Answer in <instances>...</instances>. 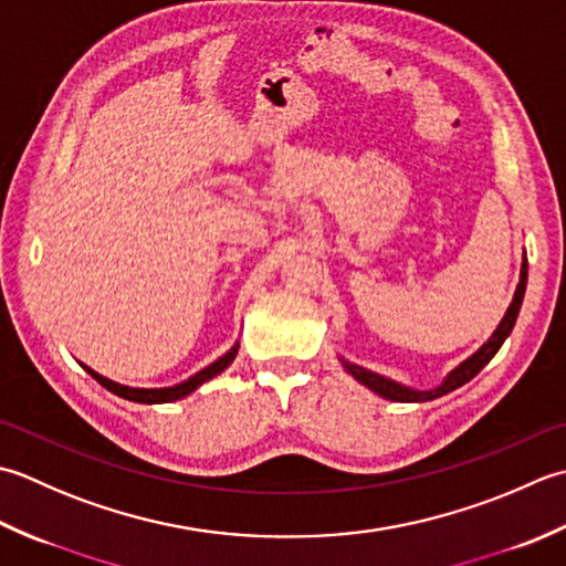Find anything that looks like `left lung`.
<instances>
[{"mask_svg": "<svg viewBox=\"0 0 566 566\" xmlns=\"http://www.w3.org/2000/svg\"><path fill=\"white\" fill-rule=\"evenodd\" d=\"M525 285H527V259L523 256L521 281H517L513 303L509 305V310H505L501 325L495 327V332L491 334L489 342L481 344V349H476L474 354L469 356V359H464L457 368H452V371L444 376L442 384L430 388V390H418V388L402 386V384H398V380H394V378H386V376H380V374L368 371V368L356 366V364H352L347 359H342V356H339V361L344 366V371L352 374L356 380H359V384H364L368 390H374L376 396L386 398V400H396V402H428V400H434V398H440V396L452 394L454 388L469 384V380L474 378L481 371V368L493 359L495 352L501 349V344L509 339V334L515 327L517 313H521V305H523V297H525Z\"/></svg>", "mask_w": 566, "mask_h": 566, "instance_id": "left-lung-1", "label": "left lung"}]
</instances>
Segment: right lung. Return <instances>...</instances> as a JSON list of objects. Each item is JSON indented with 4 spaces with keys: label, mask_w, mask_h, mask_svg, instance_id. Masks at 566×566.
I'll use <instances>...</instances> for the list:
<instances>
[{
    "label": "right lung",
    "mask_w": 566,
    "mask_h": 566,
    "mask_svg": "<svg viewBox=\"0 0 566 566\" xmlns=\"http://www.w3.org/2000/svg\"><path fill=\"white\" fill-rule=\"evenodd\" d=\"M237 352H239V342L224 356H219L217 361H212L210 366H205L202 371L190 376L188 380H182V384L168 386V388H132V386H122V384H117V380H109L107 376L92 371V368L85 366V364H83V368L92 378L97 380L99 386H105L107 390H112L114 396H119L124 400H134V402H146V406H156V402H172V400H180V398L190 396L192 390H198L205 384V380H210V378L222 374L224 368L237 359Z\"/></svg>",
    "instance_id": "1"
}]
</instances>
